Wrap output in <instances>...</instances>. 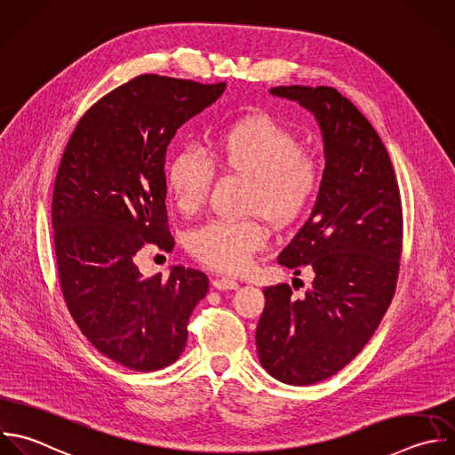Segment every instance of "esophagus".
Masks as SVG:
<instances>
[{
    "mask_svg": "<svg viewBox=\"0 0 455 455\" xmlns=\"http://www.w3.org/2000/svg\"><path fill=\"white\" fill-rule=\"evenodd\" d=\"M213 288L215 290H238V283L235 279H229V277H219L213 281Z\"/></svg>",
    "mask_w": 455,
    "mask_h": 455,
    "instance_id": "1",
    "label": "esophagus"
}]
</instances>
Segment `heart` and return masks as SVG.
Here are the masks:
<instances>
[{
  "instance_id": "heart-1",
  "label": "heart",
  "mask_w": 455,
  "mask_h": 455,
  "mask_svg": "<svg viewBox=\"0 0 455 455\" xmlns=\"http://www.w3.org/2000/svg\"><path fill=\"white\" fill-rule=\"evenodd\" d=\"M245 176L254 185L252 206L275 222L299 217L318 192V162L302 153L299 137L268 114L235 121L213 140L210 158L180 149L167 167V185L180 210L194 212L208 197L213 165ZM268 231L254 220H212L188 236V251L201 263L226 274L251 267L252 254L267 245Z\"/></svg>"
}]
</instances>
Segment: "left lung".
Segmentation results:
<instances>
[{
  "label": "left lung",
  "instance_id": "left-lung-1",
  "mask_svg": "<svg viewBox=\"0 0 455 455\" xmlns=\"http://www.w3.org/2000/svg\"><path fill=\"white\" fill-rule=\"evenodd\" d=\"M311 112L325 169L309 219L277 261L313 270L300 299L268 286L256 327L261 366L307 386L348 364L370 341L393 299L402 252V204L389 155L366 117L332 87H274Z\"/></svg>",
  "mask_w": 455,
  "mask_h": 455
}]
</instances>
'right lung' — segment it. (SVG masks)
I'll list each match as a JSON object with an SVG mask.
<instances>
[{
  "label": "right lung",
  "mask_w": 455,
  "mask_h": 455,
  "mask_svg": "<svg viewBox=\"0 0 455 455\" xmlns=\"http://www.w3.org/2000/svg\"><path fill=\"white\" fill-rule=\"evenodd\" d=\"M226 84L142 75L101 98L64 151L52 220L68 307L89 341L137 371L174 363L208 293L206 274L176 265L144 277V243L169 251L165 155L176 132L213 105Z\"/></svg>",
  "instance_id": "right-lung-1"
}]
</instances>
